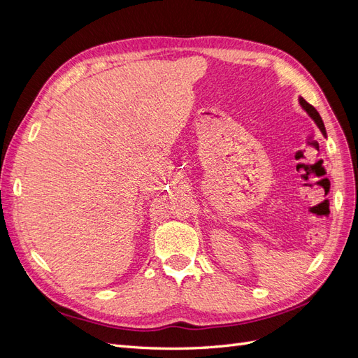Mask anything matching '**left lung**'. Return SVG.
Masks as SVG:
<instances>
[{"mask_svg": "<svg viewBox=\"0 0 358 358\" xmlns=\"http://www.w3.org/2000/svg\"><path fill=\"white\" fill-rule=\"evenodd\" d=\"M299 103H300V106H301V109L305 110L312 119H313V122L317 124V127L321 129V133L324 134V137H327V133H326V127H324V122H322V119H321V116H320V113L317 112V109L315 107H313L312 104H309L305 99H303V96H299Z\"/></svg>", "mask_w": 358, "mask_h": 358, "instance_id": "obj_1", "label": "left lung"}]
</instances>
